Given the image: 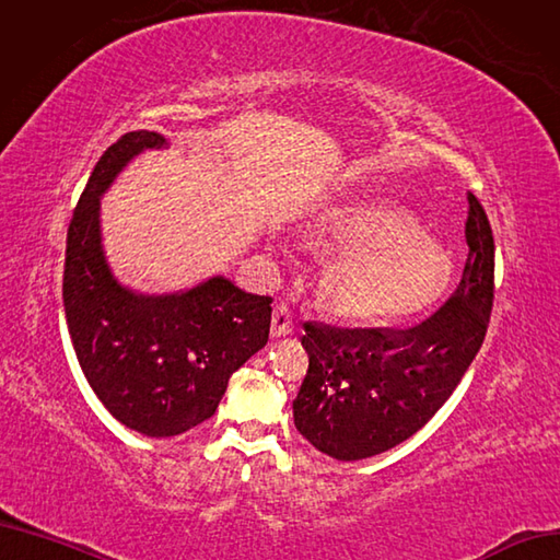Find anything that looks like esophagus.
I'll use <instances>...</instances> for the list:
<instances>
[{"mask_svg":"<svg viewBox=\"0 0 560 560\" xmlns=\"http://www.w3.org/2000/svg\"><path fill=\"white\" fill-rule=\"evenodd\" d=\"M292 331H294L292 311H289L287 303L276 305V307H273V317H271V334H273V338L289 336Z\"/></svg>","mask_w":560,"mask_h":560,"instance_id":"1","label":"esophagus"}]
</instances>
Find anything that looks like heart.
I'll use <instances>...</instances> for the list:
<instances>
[{"instance_id": "b5f03b06", "label": "heart", "mask_w": 560, "mask_h": 560, "mask_svg": "<svg viewBox=\"0 0 560 560\" xmlns=\"http://www.w3.org/2000/svg\"><path fill=\"white\" fill-rule=\"evenodd\" d=\"M315 241L334 257L319 276V301L340 319L410 317L435 303L450 282L447 255L392 203L357 201L326 210Z\"/></svg>"}]
</instances>
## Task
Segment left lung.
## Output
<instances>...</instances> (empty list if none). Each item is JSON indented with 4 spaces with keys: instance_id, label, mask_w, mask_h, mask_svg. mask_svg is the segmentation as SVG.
<instances>
[{
    "instance_id": "left-lung-1",
    "label": "left lung",
    "mask_w": 560,
    "mask_h": 560,
    "mask_svg": "<svg viewBox=\"0 0 560 560\" xmlns=\"http://www.w3.org/2000/svg\"><path fill=\"white\" fill-rule=\"evenodd\" d=\"M468 259L452 299L412 329H336L305 322L307 373L294 398L299 433L338 460L387 452L445 402L487 336L493 234L468 191Z\"/></svg>"
}]
</instances>
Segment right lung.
<instances>
[{
    "instance_id": "obj_1",
    "label": "right lung",
    "mask_w": 560,
    "mask_h": 560,
    "mask_svg": "<svg viewBox=\"0 0 560 560\" xmlns=\"http://www.w3.org/2000/svg\"><path fill=\"white\" fill-rule=\"evenodd\" d=\"M158 131L115 141L73 210L67 231L65 315L75 357L104 408L148 438L180 435L213 417L229 377L271 329V296L247 294L224 276L173 294H139L113 276L102 245L100 201Z\"/></svg>"
}]
</instances>
